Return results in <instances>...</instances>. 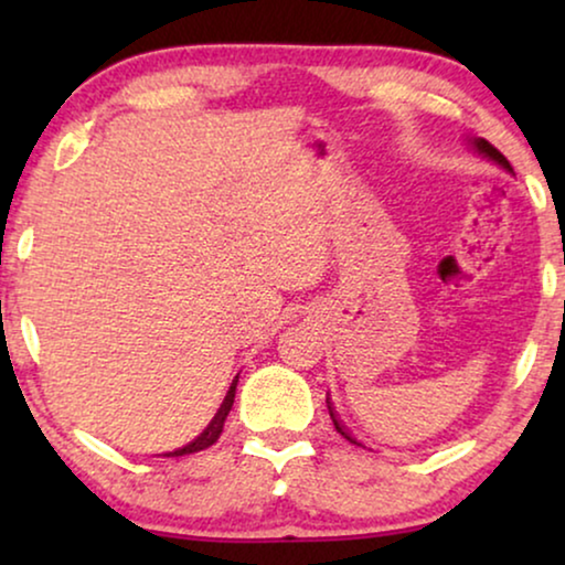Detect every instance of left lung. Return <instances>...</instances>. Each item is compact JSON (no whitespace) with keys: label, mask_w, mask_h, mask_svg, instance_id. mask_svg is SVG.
Segmentation results:
<instances>
[{"label":"left lung","mask_w":565,"mask_h":565,"mask_svg":"<svg viewBox=\"0 0 565 565\" xmlns=\"http://www.w3.org/2000/svg\"><path fill=\"white\" fill-rule=\"evenodd\" d=\"M473 146H476V149L478 151H481L483 153V157H489V159H493V161H497V164H501V167H504V169H509V172H512V164H509V161H507V157H504V153H501L499 149H493V146L489 143V141H486V138H476V141H473ZM327 406H329V416H331V422H334V429L339 431V435H342L344 439H350V443L352 445H360L358 443V439H354L352 435H350V429H347L344 427V424L342 422H339V416H337V412H334V406H331V401L327 398Z\"/></svg>","instance_id":"8db88e82"}]
</instances>
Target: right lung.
Segmentation results:
<instances>
[{"instance_id":"right-lung-1","label":"right lung","mask_w":565,"mask_h":565,"mask_svg":"<svg viewBox=\"0 0 565 565\" xmlns=\"http://www.w3.org/2000/svg\"><path fill=\"white\" fill-rule=\"evenodd\" d=\"M236 383H238V375H236V381L231 383V388H228V393H226V398H223V404H221V408H218V414L213 416V422L207 424L203 435L192 439L190 445L180 447V450H172V452H167L164 458H180V455H192V452L207 450V447H211L213 443H218V437H221V431H223V422H226V416H228V412H231V406H234V396H236Z\"/></svg>"}]
</instances>
